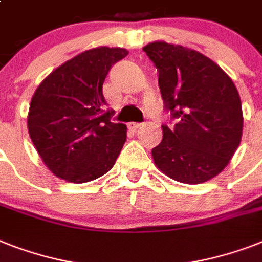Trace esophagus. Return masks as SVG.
I'll return each instance as SVG.
<instances>
[{
	"mask_svg": "<svg viewBox=\"0 0 262 262\" xmlns=\"http://www.w3.org/2000/svg\"><path fill=\"white\" fill-rule=\"evenodd\" d=\"M141 126H142V124H138V122H129V124H127V127H129V129L133 132L138 130V129H140Z\"/></svg>",
	"mask_w": 262,
	"mask_h": 262,
	"instance_id": "obj_1",
	"label": "esophagus"
}]
</instances>
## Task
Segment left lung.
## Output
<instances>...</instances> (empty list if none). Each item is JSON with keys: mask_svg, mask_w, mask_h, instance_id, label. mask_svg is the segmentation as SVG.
Instances as JSON below:
<instances>
[{"mask_svg": "<svg viewBox=\"0 0 262 262\" xmlns=\"http://www.w3.org/2000/svg\"><path fill=\"white\" fill-rule=\"evenodd\" d=\"M159 71L165 109L178 118L163 125L152 149L156 167L186 184H201L225 169L242 137L241 98L230 76L195 50L165 41L142 48Z\"/></svg>", "mask_w": 262, "mask_h": 262, "instance_id": "left-lung-1", "label": "left lung"}]
</instances>
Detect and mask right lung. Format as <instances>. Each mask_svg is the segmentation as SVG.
I'll return each instance as SVG.
<instances>
[{"mask_svg":"<svg viewBox=\"0 0 262 262\" xmlns=\"http://www.w3.org/2000/svg\"><path fill=\"white\" fill-rule=\"evenodd\" d=\"M125 48L98 47L76 55L51 72L36 89L28 132L55 176L87 183L109 172L125 141L126 125L110 121L102 86Z\"/></svg>","mask_w":262,"mask_h":262,"instance_id":"obj_1","label":"right lung"}]
</instances>
